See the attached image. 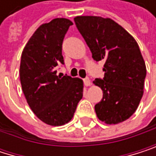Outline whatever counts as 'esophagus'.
I'll return each mask as SVG.
<instances>
[{"label":"esophagus","mask_w":156,"mask_h":156,"mask_svg":"<svg viewBox=\"0 0 156 156\" xmlns=\"http://www.w3.org/2000/svg\"><path fill=\"white\" fill-rule=\"evenodd\" d=\"M83 83H84V85H85V86H89V85H91V81H90V79H89L88 77L84 78V79H83Z\"/></svg>","instance_id":"esophagus-1"}]
</instances>
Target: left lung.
Listing matches in <instances>:
<instances>
[{
    "label": "left lung",
    "instance_id": "8db88e82",
    "mask_svg": "<svg viewBox=\"0 0 156 156\" xmlns=\"http://www.w3.org/2000/svg\"><path fill=\"white\" fill-rule=\"evenodd\" d=\"M74 22L93 59L105 61L104 78L93 82L103 90L102 100L94 106L97 118L107 124L128 119L140 104L146 76L137 42L110 18L76 16Z\"/></svg>",
    "mask_w": 156,
    "mask_h": 156
}]
</instances>
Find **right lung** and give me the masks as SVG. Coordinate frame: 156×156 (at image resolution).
I'll return each mask as SVG.
<instances>
[{"label":"right lung","mask_w":156,"mask_h":156,"mask_svg":"<svg viewBox=\"0 0 156 156\" xmlns=\"http://www.w3.org/2000/svg\"><path fill=\"white\" fill-rule=\"evenodd\" d=\"M72 25L66 18L41 25L22 52L19 73L26 99L35 115L51 126L68 123L83 97L81 79L57 75L58 65L64 63L62 42Z\"/></svg>","instance_id":"add662e5"}]
</instances>
